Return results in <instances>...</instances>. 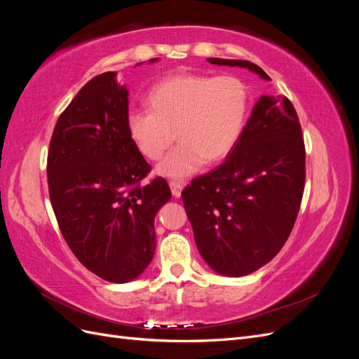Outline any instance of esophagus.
<instances>
[{"label": "esophagus", "instance_id": "34e87169", "mask_svg": "<svg viewBox=\"0 0 359 359\" xmlns=\"http://www.w3.org/2000/svg\"><path fill=\"white\" fill-rule=\"evenodd\" d=\"M169 187H170V190H172L173 196L180 198V196H181V191H182V189H184V182L177 181V180H172V181H169Z\"/></svg>", "mask_w": 359, "mask_h": 359}]
</instances>
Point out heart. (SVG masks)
<instances>
[{
  "instance_id": "obj_1",
  "label": "heart",
  "mask_w": 359,
  "mask_h": 359,
  "mask_svg": "<svg viewBox=\"0 0 359 359\" xmlns=\"http://www.w3.org/2000/svg\"><path fill=\"white\" fill-rule=\"evenodd\" d=\"M148 106L127 114L130 139L145 158L157 161L178 136L181 142L158 172L186 177L206 160L219 161L231 153L245 123L248 93L232 74H173L149 91Z\"/></svg>"
}]
</instances>
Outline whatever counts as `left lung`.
<instances>
[{
	"instance_id": "8db88e82",
	"label": "left lung",
	"mask_w": 359,
	"mask_h": 359,
	"mask_svg": "<svg viewBox=\"0 0 359 359\" xmlns=\"http://www.w3.org/2000/svg\"><path fill=\"white\" fill-rule=\"evenodd\" d=\"M245 67L244 60L208 58ZM306 186V145L286 95H262L224 163L196 177L181 196L201 256L223 276L241 277L268 264L293 229Z\"/></svg>"
}]
</instances>
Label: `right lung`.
<instances>
[{"instance_id":"right-lung-1","label":"right lung","mask_w":359,"mask_h":359,"mask_svg":"<svg viewBox=\"0 0 359 359\" xmlns=\"http://www.w3.org/2000/svg\"><path fill=\"white\" fill-rule=\"evenodd\" d=\"M127 95L114 72L85 83L53 128L46 168L64 240L86 269L112 283L151 264L154 217L172 196L161 177L144 181L151 166L128 136Z\"/></svg>"}]
</instances>
